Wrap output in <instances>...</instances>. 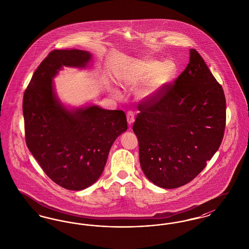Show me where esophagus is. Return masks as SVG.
<instances>
[{"instance_id":"esophagus-1","label":"esophagus","mask_w":249,"mask_h":249,"mask_svg":"<svg viewBox=\"0 0 249 249\" xmlns=\"http://www.w3.org/2000/svg\"><path fill=\"white\" fill-rule=\"evenodd\" d=\"M127 121H128V124L131 126L132 123L134 122V114L132 111H129L127 113Z\"/></svg>"}]
</instances>
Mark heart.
I'll return each instance as SVG.
<instances>
[{"mask_svg": "<svg viewBox=\"0 0 249 249\" xmlns=\"http://www.w3.org/2000/svg\"><path fill=\"white\" fill-rule=\"evenodd\" d=\"M178 73V66L172 60L161 62L157 59H147L139 65L134 75L139 84L149 81L140 94L142 100H152L171 83Z\"/></svg>", "mask_w": 249, "mask_h": 249, "instance_id": "1", "label": "heart"}]
</instances>
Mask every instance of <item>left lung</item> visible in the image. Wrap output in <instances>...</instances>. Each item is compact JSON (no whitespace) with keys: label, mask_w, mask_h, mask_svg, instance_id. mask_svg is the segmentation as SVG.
<instances>
[{"label":"left lung","mask_w":249,"mask_h":249,"mask_svg":"<svg viewBox=\"0 0 249 249\" xmlns=\"http://www.w3.org/2000/svg\"><path fill=\"white\" fill-rule=\"evenodd\" d=\"M132 130L144 176L163 189L196 178L224 136L226 99L201 55L190 49L186 69L152 100L139 105Z\"/></svg>","instance_id":"8db88e82"}]
</instances>
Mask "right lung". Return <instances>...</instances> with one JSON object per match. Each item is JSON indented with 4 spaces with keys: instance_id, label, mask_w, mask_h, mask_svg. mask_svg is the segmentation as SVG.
<instances>
[{
    "instance_id": "right-lung-1",
    "label": "right lung",
    "mask_w": 249,
    "mask_h": 249,
    "mask_svg": "<svg viewBox=\"0 0 249 249\" xmlns=\"http://www.w3.org/2000/svg\"><path fill=\"white\" fill-rule=\"evenodd\" d=\"M91 54L79 49L53 50L35 71L23 97L25 139L46 175L60 187L81 190L104 172L110 148L128 129L122 110L98 106L68 109L54 90L63 67H87Z\"/></svg>"
}]
</instances>
